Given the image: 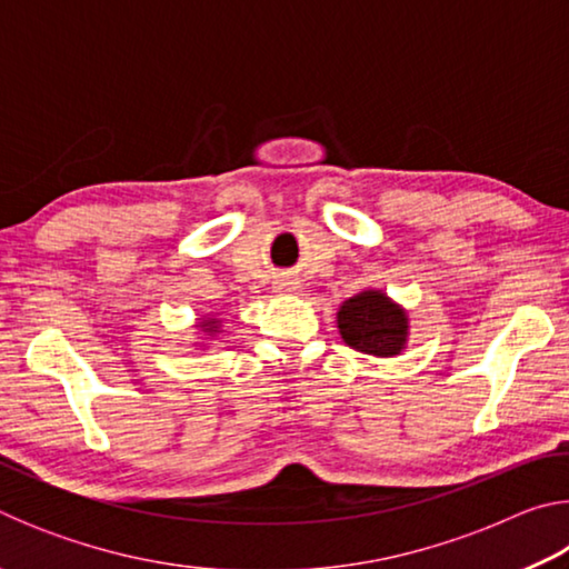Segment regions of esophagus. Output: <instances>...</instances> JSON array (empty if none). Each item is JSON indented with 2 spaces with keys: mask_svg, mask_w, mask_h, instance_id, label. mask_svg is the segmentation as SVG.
Returning <instances> with one entry per match:
<instances>
[{
  "mask_svg": "<svg viewBox=\"0 0 569 569\" xmlns=\"http://www.w3.org/2000/svg\"><path fill=\"white\" fill-rule=\"evenodd\" d=\"M276 288L278 291H296L298 281H288V278H281V281H276Z\"/></svg>",
  "mask_w": 569,
  "mask_h": 569,
  "instance_id": "34e87169",
  "label": "esophagus"
}]
</instances>
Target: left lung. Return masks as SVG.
Returning <instances> with one entry per match:
<instances>
[{
    "mask_svg": "<svg viewBox=\"0 0 569 569\" xmlns=\"http://www.w3.org/2000/svg\"><path fill=\"white\" fill-rule=\"evenodd\" d=\"M336 319L341 339L361 353L399 356L407 346V311L381 291L356 293L341 303Z\"/></svg>",
    "mask_w": 569,
    "mask_h": 569,
    "instance_id": "1",
    "label": "left lung"
}]
</instances>
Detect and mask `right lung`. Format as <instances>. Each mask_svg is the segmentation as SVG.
Returning a JSON list of instances; mask_svg holds the SVG:
<instances>
[{
  "instance_id": "1",
  "label": "right lung",
  "mask_w": 569,
  "mask_h": 569,
  "mask_svg": "<svg viewBox=\"0 0 569 569\" xmlns=\"http://www.w3.org/2000/svg\"><path fill=\"white\" fill-rule=\"evenodd\" d=\"M200 329L206 331V336H213L220 329V321L218 319H203V321H200Z\"/></svg>"
}]
</instances>
